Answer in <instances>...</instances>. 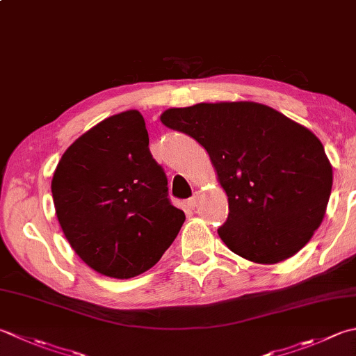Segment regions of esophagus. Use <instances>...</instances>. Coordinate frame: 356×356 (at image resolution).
I'll return each mask as SVG.
<instances>
[{
    "mask_svg": "<svg viewBox=\"0 0 356 356\" xmlns=\"http://www.w3.org/2000/svg\"><path fill=\"white\" fill-rule=\"evenodd\" d=\"M197 199H199V193H194V196L186 200V207L191 208V210H194V208L197 207Z\"/></svg>",
    "mask_w": 356,
    "mask_h": 356,
    "instance_id": "obj_1",
    "label": "esophagus"
}]
</instances>
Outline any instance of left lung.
<instances>
[{"label":"left lung","mask_w":356,"mask_h":356,"mask_svg":"<svg viewBox=\"0 0 356 356\" xmlns=\"http://www.w3.org/2000/svg\"><path fill=\"white\" fill-rule=\"evenodd\" d=\"M165 127L204 146L228 196L218 233L233 253L264 266L296 254L321 225L333 171L321 140L254 102L170 108Z\"/></svg>","instance_id":"obj_1"}]
</instances>
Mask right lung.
<instances>
[{
	"label": "right lung",
	"instance_id": "1",
	"mask_svg": "<svg viewBox=\"0 0 356 356\" xmlns=\"http://www.w3.org/2000/svg\"><path fill=\"white\" fill-rule=\"evenodd\" d=\"M148 145L142 114L124 111L76 138L54 172L63 233L83 262L108 277L129 280L156 266L185 222Z\"/></svg>",
	"mask_w": 356,
	"mask_h": 356
}]
</instances>
